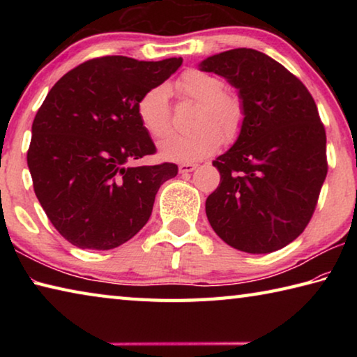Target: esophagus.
<instances>
[{"mask_svg":"<svg viewBox=\"0 0 357 357\" xmlns=\"http://www.w3.org/2000/svg\"><path fill=\"white\" fill-rule=\"evenodd\" d=\"M195 168H197L195 164H181L178 170L181 174H187V173H192Z\"/></svg>","mask_w":357,"mask_h":357,"instance_id":"34e87169","label":"esophagus"}]
</instances>
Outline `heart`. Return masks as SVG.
<instances>
[{"label":"heart","instance_id":"obj_1","mask_svg":"<svg viewBox=\"0 0 357 357\" xmlns=\"http://www.w3.org/2000/svg\"><path fill=\"white\" fill-rule=\"evenodd\" d=\"M181 100L197 104L190 134L174 135L160 143V157L170 162H197L213 155L222 142L231 144L239 138L245 123V105L241 94L223 88L219 77L200 69H189L174 83ZM140 123L148 134L160 140L173 129L168 89L164 84L144 93L137 104Z\"/></svg>","mask_w":357,"mask_h":357}]
</instances>
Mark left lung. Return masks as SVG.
Returning <instances> with one entry per match:
<instances>
[{
    "instance_id": "obj_1",
    "label": "left lung",
    "mask_w": 357,
    "mask_h": 357,
    "mask_svg": "<svg viewBox=\"0 0 357 357\" xmlns=\"http://www.w3.org/2000/svg\"><path fill=\"white\" fill-rule=\"evenodd\" d=\"M200 69L225 77L245 105L236 143L213 162L220 184L206 200L208 220L234 249L279 250L309 225L328 174L315 100L298 77L253 48L209 56Z\"/></svg>"
}]
</instances>
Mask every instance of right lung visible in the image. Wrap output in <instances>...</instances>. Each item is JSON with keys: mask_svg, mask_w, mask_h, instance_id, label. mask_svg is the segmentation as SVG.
I'll return each instance as SVG.
<instances>
[{"mask_svg": "<svg viewBox=\"0 0 357 357\" xmlns=\"http://www.w3.org/2000/svg\"><path fill=\"white\" fill-rule=\"evenodd\" d=\"M181 64V58L100 56L48 91L33 121L26 160L40 206L72 245L110 250L128 243L146 225L159 187L178 174L170 162L129 164L155 154L138 100Z\"/></svg>", "mask_w": 357, "mask_h": 357, "instance_id": "obj_1", "label": "right lung"}]
</instances>
